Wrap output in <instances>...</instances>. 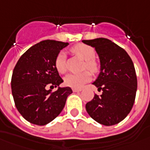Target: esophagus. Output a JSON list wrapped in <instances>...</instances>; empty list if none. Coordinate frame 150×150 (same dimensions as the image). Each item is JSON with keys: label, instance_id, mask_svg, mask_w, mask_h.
Masks as SVG:
<instances>
[{"label": "esophagus", "instance_id": "1", "mask_svg": "<svg viewBox=\"0 0 150 150\" xmlns=\"http://www.w3.org/2000/svg\"><path fill=\"white\" fill-rule=\"evenodd\" d=\"M81 89H77V88H73V92H79L81 91Z\"/></svg>", "mask_w": 150, "mask_h": 150}]
</instances>
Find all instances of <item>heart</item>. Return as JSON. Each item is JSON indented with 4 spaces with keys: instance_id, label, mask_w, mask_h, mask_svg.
I'll return each mask as SVG.
<instances>
[{
    "instance_id": "obj_1",
    "label": "heart",
    "mask_w": 150,
    "mask_h": 150,
    "mask_svg": "<svg viewBox=\"0 0 150 150\" xmlns=\"http://www.w3.org/2000/svg\"><path fill=\"white\" fill-rule=\"evenodd\" d=\"M71 51L76 55L84 59L82 69H87L91 73L99 71V64L94 59L96 52L92 47L85 44H77L71 49ZM54 66L58 73L64 74L67 71L66 55L64 52H59L54 59ZM91 73L88 71H83L79 73H69L64 77V84L72 88H81L82 86L91 79Z\"/></svg>"
}]
</instances>
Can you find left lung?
<instances>
[{"mask_svg": "<svg viewBox=\"0 0 150 150\" xmlns=\"http://www.w3.org/2000/svg\"><path fill=\"white\" fill-rule=\"evenodd\" d=\"M94 47L100 61V73L93 85L102 90L86 105L88 114L105 126L117 124L131 112L137 90L136 70L132 59L119 45L106 38L83 40Z\"/></svg>", "mask_w": 150, "mask_h": 150, "instance_id": "1", "label": "left lung"}]
</instances>
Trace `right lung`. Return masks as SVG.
I'll use <instances>...</instances> for the list:
<instances>
[{
    "label": "right lung",
    "mask_w": 150,
    "mask_h": 150,
    "mask_svg": "<svg viewBox=\"0 0 150 150\" xmlns=\"http://www.w3.org/2000/svg\"><path fill=\"white\" fill-rule=\"evenodd\" d=\"M68 42L45 40L33 45L19 58L14 67L11 89L14 104L28 122L44 126L61 112L70 87H59L63 80L54 66V59ZM58 87L51 92L48 87Z\"/></svg>",
    "instance_id": "add662e5"
}]
</instances>
